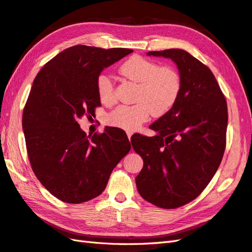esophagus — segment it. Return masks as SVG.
Listing matches in <instances>:
<instances>
[{"label": "esophagus", "instance_id": "1", "mask_svg": "<svg viewBox=\"0 0 252 252\" xmlns=\"http://www.w3.org/2000/svg\"><path fill=\"white\" fill-rule=\"evenodd\" d=\"M126 135H127V138H128V139H131L133 133H132L131 131H127V132H126Z\"/></svg>", "mask_w": 252, "mask_h": 252}]
</instances>
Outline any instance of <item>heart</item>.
Wrapping results in <instances>:
<instances>
[{
	"instance_id": "1",
	"label": "heart",
	"mask_w": 252,
	"mask_h": 252,
	"mask_svg": "<svg viewBox=\"0 0 252 252\" xmlns=\"http://www.w3.org/2000/svg\"><path fill=\"white\" fill-rule=\"evenodd\" d=\"M126 79L138 84L134 105H121L107 116L109 125L135 131L151 117L162 116L175 105L181 92V76L170 66H160L140 56H133L119 68ZM99 98L104 104L116 101L114 85L109 77L102 73L96 80Z\"/></svg>"
}]
</instances>
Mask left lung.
<instances>
[{"label":"left lung","mask_w":252,"mask_h":252,"mask_svg":"<svg viewBox=\"0 0 252 252\" xmlns=\"http://www.w3.org/2000/svg\"><path fill=\"white\" fill-rule=\"evenodd\" d=\"M147 55L170 59L177 64L181 92L175 105L150 126L156 136L138 134L131 141L144 160L135 181L147 201L176 209L197 198L220 165L227 102L212 71L186 51H151Z\"/></svg>","instance_id":"left-lung-1"}]
</instances>
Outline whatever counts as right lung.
Returning a JSON list of instances; mask_svg holds the SVG:
<instances>
[{"instance_id": "1", "label": "right lung", "mask_w": 252, "mask_h": 252, "mask_svg": "<svg viewBox=\"0 0 252 252\" xmlns=\"http://www.w3.org/2000/svg\"><path fill=\"white\" fill-rule=\"evenodd\" d=\"M131 49L74 46L49 61L35 77L22 127L31 166L54 197L82 203L105 189L109 176L131 150L126 133L107 126L87 136L79 122L101 104L96 80Z\"/></svg>"}]
</instances>
